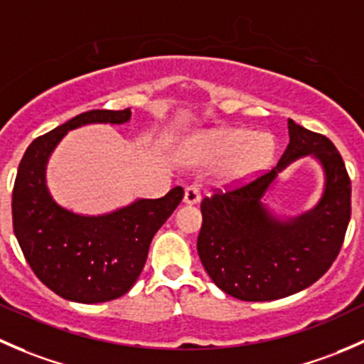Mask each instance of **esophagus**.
<instances>
[{"instance_id": "1", "label": "esophagus", "mask_w": 364, "mask_h": 364, "mask_svg": "<svg viewBox=\"0 0 364 364\" xmlns=\"http://www.w3.org/2000/svg\"><path fill=\"white\" fill-rule=\"evenodd\" d=\"M200 200H201L200 187H198V186L186 187V193H183V203H186V205H196V203H200Z\"/></svg>"}]
</instances>
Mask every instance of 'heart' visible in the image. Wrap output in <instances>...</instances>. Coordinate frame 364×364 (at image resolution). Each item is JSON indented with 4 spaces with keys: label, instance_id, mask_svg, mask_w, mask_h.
<instances>
[{
    "label": "heart",
    "instance_id": "heart-1",
    "mask_svg": "<svg viewBox=\"0 0 364 364\" xmlns=\"http://www.w3.org/2000/svg\"><path fill=\"white\" fill-rule=\"evenodd\" d=\"M191 149L203 163H220L215 181L228 187L247 182L268 166L275 154V141L272 134L224 126L196 134Z\"/></svg>",
    "mask_w": 364,
    "mask_h": 364
}]
</instances>
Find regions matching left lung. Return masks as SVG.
I'll list each match as a JSON object with an SVG mask.
<instances>
[{
	"label": "left lung",
	"instance_id": "8db88e82",
	"mask_svg": "<svg viewBox=\"0 0 364 364\" xmlns=\"http://www.w3.org/2000/svg\"><path fill=\"white\" fill-rule=\"evenodd\" d=\"M289 144L279 164L254 182L201 201L198 254L219 289L243 301L286 298L319 280L340 252L350 219V181L331 140L287 121ZM320 163V201L280 216L265 201L278 175L294 160Z\"/></svg>",
	"mask_w": 364,
	"mask_h": 364
}]
</instances>
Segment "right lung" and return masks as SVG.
I'll use <instances>...</instances> for the list:
<instances>
[{
  "mask_svg": "<svg viewBox=\"0 0 364 364\" xmlns=\"http://www.w3.org/2000/svg\"><path fill=\"white\" fill-rule=\"evenodd\" d=\"M131 108L91 110L36 138L24 152L12 194L14 233L40 280L68 301L121 298L136 282L152 238L183 198L181 186L157 200L138 198L100 215H84L54 200L47 164L59 141L77 127L126 124Z\"/></svg>",
  "mask_w": 364,
  "mask_h": 364,
  "instance_id": "right-lung-1",
  "label": "right lung"
}]
</instances>
